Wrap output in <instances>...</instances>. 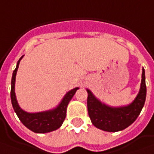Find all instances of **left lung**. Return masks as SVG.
<instances>
[{
    "mask_svg": "<svg viewBox=\"0 0 154 154\" xmlns=\"http://www.w3.org/2000/svg\"><path fill=\"white\" fill-rule=\"evenodd\" d=\"M87 91L88 94L87 99L88 112L92 124L100 130L108 132L125 130L135 122L145 104L146 95L145 71L142 69L140 92L135 100L128 106L119 108L110 107L100 102L88 89Z\"/></svg>",
    "mask_w": 154,
    "mask_h": 154,
    "instance_id": "1",
    "label": "left lung"
}]
</instances>
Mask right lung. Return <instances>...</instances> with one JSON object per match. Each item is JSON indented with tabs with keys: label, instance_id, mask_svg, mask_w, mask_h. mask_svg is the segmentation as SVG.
<instances>
[{
	"label": "right lung",
	"instance_id": "add662e5",
	"mask_svg": "<svg viewBox=\"0 0 154 154\" xmlns=\"http://www.w3.org/2000/svg\"><path fill=\"white\" fill-rule=\"evenodd\" d=\"M22 58L23 56L19 59V60L17 63V66L14 71L12 82H11V101L14 112L19 117V120L23 123V125L35 133H48L59 129L66 119L67 106L73 97V95L75 94L76 91L78 89V88H75L72 90L69 91L65 95L60 106L54 110L44 112H38V113L25 112L19 106L14 92L15 77H16L17 70L19 68V61Z\"/></svg>",
	"mask_w": 154,
	"mask_h": 154
}]
</instances>
